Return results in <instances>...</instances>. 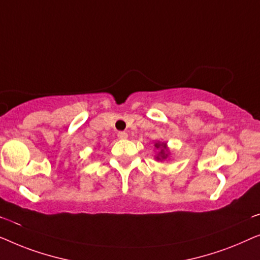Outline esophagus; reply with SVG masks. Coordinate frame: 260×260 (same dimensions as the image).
I'll use <instances>...</instances> for the list:
<instances>
[{
    "mask_svg": "<svg viewBox=\"0 0 260 260\" xmlns=\"http://www.w3.org/2000/svg\"><path fill=\"white\" fill-rule=\"evenodd\" d=\"M118 138L119 139H127V138H128V134H127L126 132H119Z\"/></svg>",
    "mask_w": 260,
    "mask_h": 260,
    "instance_id": "obj_1",
    "label": "esophagus"
}]
</instances>
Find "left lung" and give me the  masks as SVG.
<instances>
[{
	"label": "left lung",
	"mask_w": 260,
	"mask_h": 260,
	"mask_svg": "<svg viewBox=\"0 0 260 260\" xmlns=\"http://www.w3.org/2000/svg\"><path fill=\"white\" fill-rule=\"evenodd\" d=\"M154 147L155 149H158V153H156L155 155V160H158V161H162V160H167L170 158L171 152H170V148L167 147L166 142L155 141Z\"/></svg>",
	"instance_id": "1"
}]
</instances>
